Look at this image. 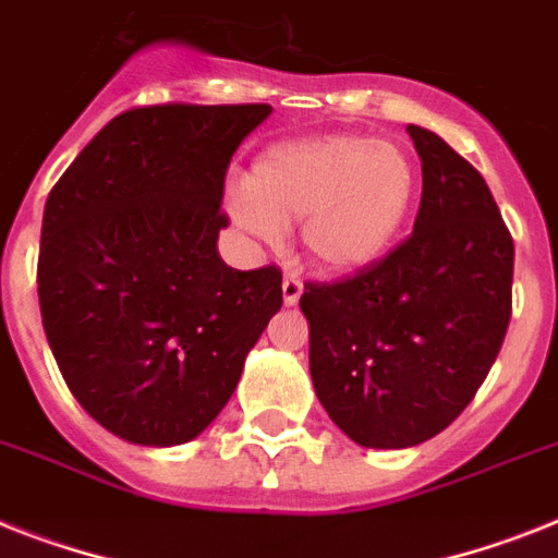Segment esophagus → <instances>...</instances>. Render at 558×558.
<instances>
[{"label":"esophagus","mask_w":558,"mask_h":558,"mask_svg":"<svg viewBox=\"0 0 558 558\" xmlns=\"http://www.w3.org/2000/svg\"><path fill=\"white\" fill-rule=\"evenodd\" d=\"M299 296H302V279L293 274L284 276V282H282V299H284V305H296Z\"/></svg>","instance_id":"34e87169"}]
</instances>
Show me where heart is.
Here are the masks:
<instances>
[{"label": "heart", "mask_w": 558, "mask_h": 558, "mask_svg": "<svg viewBox=\"0 0 558 558\" xmlns=\"http://www.w3.org/2000/svg\"><path fill=\"white\" fill-rule=\"evenodd\" d=\"M416 168L404 147L371 136L276 142L228 193V214L259 242L276 245L299 222L302 251L325 276H353L388 256L413 199Z\"/></svg>", "instance_id": "1"}]
</instances>
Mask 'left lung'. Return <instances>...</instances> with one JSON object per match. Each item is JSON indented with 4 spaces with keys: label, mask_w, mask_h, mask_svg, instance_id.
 Returning a JSON list of instances; mask_svg holds the SVG:
<instances>
[{
    "label": "left lung",
    "mask_w": 558,
    "mask_h": 558,
    "mask_svg": "<svg viewBox=\"0 0 558 558\" xmlns=\"http://www.w3.org/2000/svg\"><path fill=\"white\" fill-rule=\"evenodd\" d=\"M422 159L413 233L342 282H307L311 379L362 448L434 439L471 404L510 322L513 239L485 179L448 142L408 124Z\"/></svg>",
    "instance_id": "8db88e82"
}]
</instances>
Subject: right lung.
I'll list each match as a JSON object with an SVG mask.
<instances>
[{
	"mask_svg": "<svg viewBox=\"0 0 558 558\" xmlns=\"http://www.w3.org/2000/svg\"><path fill=\"white\" fill-rule=\"evenodd\" d=\"M270 105H150L110 119L41 216L39 307L76 402L113 436L170 448L233 396L282 307V274L233 270L225 173Z\"/></svg>",
	"mask_w": 558,
	"mask_h": 558,
	"instance_id": "add662e5",
	"label": "right lung"
}]
</instances>
